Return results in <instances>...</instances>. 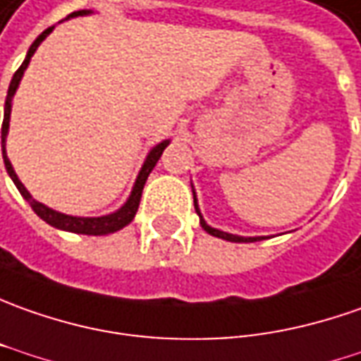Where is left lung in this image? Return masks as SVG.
<instances>
[{"mask_svg": "<svg viewBox=\"0 0 361 361\" xmlns=\"http://www.w3.org/2000/svg\"><path fill=\"white\" fill-rule=\"evenodd\" d=\"M192 195H195V210H197L198 219H200V226L204 228V231L212 234V236H216V238H222V240H228V243H256V240H262L264 236H238V234H231V232H224L219 231V228H212L210 224H207V220L202 219V214H200V209H198V202H197V192H195V188H192Z\"/></svg>", "mask_w": 361, "mask_h": 361, "instance_id": "1", "label": "left lung"}]
</instances>
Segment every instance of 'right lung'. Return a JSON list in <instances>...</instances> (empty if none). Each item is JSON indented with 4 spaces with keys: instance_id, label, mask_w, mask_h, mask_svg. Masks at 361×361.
I'll use <instances>...</instances> for the list:
<instances>
[{
    "instance_id": "1",
    "label": "right lung",
    "mask_w": 361,
    "mask_h": 361,
    "mask_svg": "<svg viewBox=\"0 0 361 361\" xmlns=\"http://www.w3.org/2000/svg\"><path fill=\"white\" fill-rule=\"evenodd\" d=\"M91 13H93L91 9H81V11H73L71 16H67V19H71V17L91 16ZM53 29L55 27L45 29L39 37L31 43L27 55H25V61L21 63V67L16 71L13 79H11V83H9V89H7L6 109H4V125H1V151H4V163H6L7 175L11 176L13 185L17 186V190H19V192H21V197L25 198L29 204H31L33 212H35L41 220H45L47 224L55 226V228H59V231L75 232V234H87V236H105V234H111V232H117L121 231V228H125L130 220L135 219L137 209H139V202H141V195H142V188H145V183H147V178H149L151 171L154 169V164H157V161L161 159V154H163V151L169 147V142L171 141L166 139V141L154 145L151 151H149V154H147V159H145V163H142L141 166V171H139V175H137V180H135V185H133V190H130L127 202H125V204H123L118 210L111 212V214H105V216H71V214H63V212H59V210L49 209V207H45L43 202H39V200H35V198L31 197L27 188L23 186L21 180H19V176L16 175V171H13V166H11V161L7 159L6 142H7V133H9V117H11V101H13V95H16L17 87H19V81H21L23 73H25V69H27V65L29 61H31V57H33V53H35L37 47L41 45V41L45 39Z\"/></svg>"
}]
</instances>
